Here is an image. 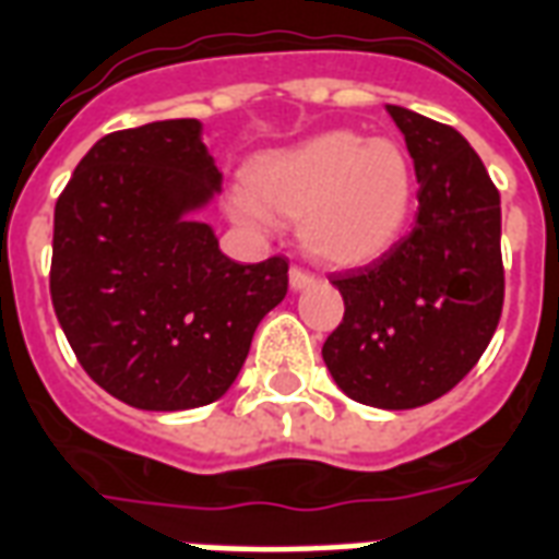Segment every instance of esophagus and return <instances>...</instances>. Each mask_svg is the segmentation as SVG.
<instances>
[{"label": "esophagus", "mask_w": 559, "mask_h": 559, "mask_svg": "<svg viewBox=\"0 0 559 559\" xmlns=\"http://www.w3.org/2000/svg\"><path fill=\"white\" fill-rule=\"evenodd\" d=\"M313 284H317V275H310V272H305V270H298V266H293V270H289V287L296 289H308V287H313Z\"/></svg>", "instance_id": "34e87169"}]
</instances>
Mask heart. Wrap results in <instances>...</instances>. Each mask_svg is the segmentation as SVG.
<instances>
[{
	"mask_svg": "<svg viewBox=\"0 0 559 559\" xmlns=\"http://www.w3.org/2000/svg\"><path fill=\"white\" fill-rule=\"evenodd\" d=\"M246 181L251 195H234V219L263 228L270 211L298 216L301 246L331 266H364L393 249L416 193L404 146L355 131H325L258 157Z\"/></svg>",
	"mask_w": 559,
	"mask_h": 559,
	"instance_id": "heart-1",
	"label": "heart"
}]
</instances>
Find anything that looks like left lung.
Instances as JSON below:
<instances>
[{
    "mask_svg": "<svg viewBox=\"0 0 559 559\" xmlns=\"http://www.w3.org/2000/svg\"><path fill=\"white\" fill-rule=\"evenodd\" d=\"M386 110L413 157L419 213L378 261L331 275L346 313L322 357L348 399L411 411L457 386L496 334L501 195L460 131L399 105Z\"/></svg>",
    "mask_w": 559,
    "mask_h": 559,
    "instance_id": "1",
    "label": "left lung"
}]
</instances>
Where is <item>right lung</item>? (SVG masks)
<instances>
[{
	"instance_id": "add662e5",
	"label": "right lung",
	"mask_w": 559,
	"mask_h": 559,
	"mask_svg": "<svg viewBox=\"0 0 559 559\" xmlns=\"http://www.w3.org/2000/svg\"><path fill=\"white\" fill-rule=\"evenodd\" d=\"M219 187L202 122L164 119L105 134L55 204V317L84 372L138 411L223 399L287 296V258L231 261L193 216Z\"/></svg>"
}]
</instances>
